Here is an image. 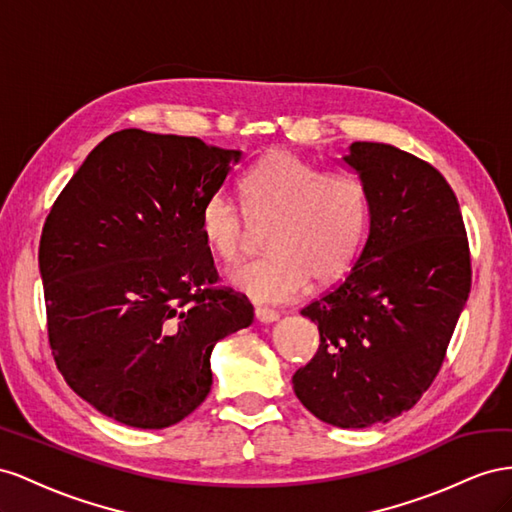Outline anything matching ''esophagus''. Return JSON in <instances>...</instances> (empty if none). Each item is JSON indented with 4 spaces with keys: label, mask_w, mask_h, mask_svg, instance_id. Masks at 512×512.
Here are the masks:
<instances>
[{
    "label": "esophagus",
    "mask_w": 512,
    "mask_h": 512,
    "mask_svg": "<svg viewBox=\"0 0 512 512\" xmlns=\"http://www.w3.org/2000/svg\"><path fill=\"white\" fill-rule=\"evenodd\" d=\"M255 317H257V321H261V324H272V321L279 319V313L272 309H266V306H257Z\"/></svg>",
    "instance_id": "1"
}]
</instances>
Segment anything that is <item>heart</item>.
<instances>
[{
	"instance_id": "heart-1",
	"label": "heart",
	"mask_w": 512,
	"mask_h": 512,
	"mask_svg": "<svg viewBox=\"0 0 512 512\" xmlns=\"http://www.w3.org/2000/svg\"><path fill=\"white\" fill-rule=\"evenodd\" d=\"M242 206L225 193L199 210V233L216 259L233 264L248 242V223L268 227V255L233 268L229 281L257 302L296 300L309 285L347 272L369 227V195L347 173L319 169L289 150H272L240 180ZM249 221L246 222L243 214Z\"/></svg>"
}]
</instances>
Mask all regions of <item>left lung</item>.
Masks as SVG:
<instances>
[{"label":"left lung","mask_w":512,"mask_h":512,"mask_svg":"<svg viewBox=\"0 0 512 512\" xmlns=\"http://www.w3.org/2000/svg\"><path fill=\"white\" fill-rule=\"evenodd\" d=\"M345 163L367 188L369 238L345 279L302 309L319 349L291 382L319 420L364 429L410 410L440 373L472 259L459 201L427 160L356 141Z\"/></svg>","instance_id":"1"}]
</instances>
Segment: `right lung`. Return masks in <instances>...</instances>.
<instances>
[{"label":"right lung","mask_w":512,"mask_h":512,"mask_svg":"<svg viewBox=\"0 0 512 512\" xmlns=\"http://www.w3.org/2000/svg\"><path fill=\"white\" fill-rule=\"evenodd\" d=\"M240 156L124 128L51 206L38 248L51 352L66 384L122 425L165 429L195 412L216 341L253 324L199 233L203 201Z\"/></svg>","instance_id":"right-lung-1"}]
</instances>
